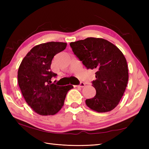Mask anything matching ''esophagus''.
Returning <instances> with one entry per match:
<instances>
[{"mask_svg": "<svg viewBox=\"0 0 149 149\" xmlns=\"http://www.w3.org/2000/svg\"><path fill=\"white\" fill-rule=\"evenodd\" d=\"M85 86V84L84 83H81L79 85H77L76 87H80V88H83Z\"/></svg>", "mask_w": 149, "mask_h": 149, "instance_id": "esophagus-1", "label": "esophagus"}]
</instances>
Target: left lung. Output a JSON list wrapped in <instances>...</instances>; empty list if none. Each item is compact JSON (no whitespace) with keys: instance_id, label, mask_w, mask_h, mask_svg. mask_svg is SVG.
I'll list each match as a JSON object with an SVG mask.
<instances>
[{"instance_id":"obj_1","label":"left lung","mask_w":149,"mask_h":149,"mask_svg":"<svg viewBox=\"0 0 149 149\" xmlns=\"http://www.w3.org/2000/svg\"><path fill=\"white\" fill-rule=\"evenodd\" d=\"M74 54L88 69L95 70L92 82L96 95L86 99L88 107L98 113L115 109L119 104L129 79L127 63L118 47L105 39L90 37L71 42Z\"/></svg>"}]
</instances>
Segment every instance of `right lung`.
Instances as JSON below:
<instances>
[{
  "mask_svg": "<svg viewBox=\"0 0 149 149\" xmlns=\"http://www.w3.org/2000/svg\"><path fill=\"white\" fill-rule=\"evenodd\" d=\"M67 43L50 42L34 46L24 57L18 70V83L25 100L34 112L42 116L54 115L64 105L72 85L52 84L57 74L50 70L52 60L64 50Z\"/></svg>",
  "mask_w": 149,
  "mask_h": 149,
  "instance_id": "add662e5",
  "label": "right lung"
}]
</instances>
